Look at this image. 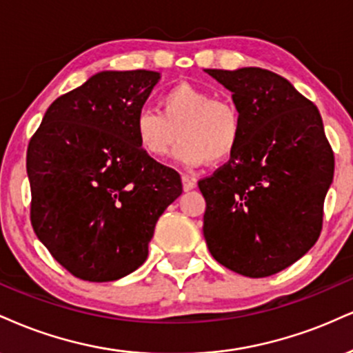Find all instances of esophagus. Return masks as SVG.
Segmentation results:
<instances>
[{"label":"esophagus","mask_w":353,"mask_h":353,"mask_svg":"<svg viewBox=\"0 0 353 353\" xmlns=\"http://www.w3.org/2000/svg\"><path fill=\"white\" fill-rule=\"evenodd\" d=\"M195 179H192V177L189 176H182V189L185 190V192H189V190L195 189Z\"/></svg>","instance_id":"obj_1"}]
</instances>
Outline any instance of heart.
<instances>
[{
  "label": "heart",
  "instance_id": "obj_1",
  "mask_svg": "<svg viewBox=\"0 0 353 353\" xmlns=\"http://www.w3.org/2000/svg\"><path fill=\"white\" fill-rule=\"evenodd\" d=\"M241 134L235 105L192 83L174 85L159 99V112L144 108L134 118V136L143 152L164 159L179 136L176 158L188 168L228 159L239 150Z\"/></svg>",
  "mask_w": 353,
  "mask_h": 353
}]
</instances>
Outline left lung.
<instances>
[{
    "label": "left lung",
    "instance_id": "8db88e82",
    "mask_svg": "<svg viewBox=\"0 0 353 353\" xmlns=\"http://www.w3.org/2000/svg\"><path fill=\"white\" fill-rule=\"evenodd\" d=\"M205 72L232 92L243 134L230 161L199 181L203 236L225 268L265 278L319 239L334 152L319 110L281 75L260 67Z\"/></svg>",
    "mask_w": 353,
    "mask_h": 353
}]
</instances>
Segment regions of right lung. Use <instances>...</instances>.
<instances>
[{
	"label": "right lung",
	"mask_w": 353,
	"mask_h": 353,
	"mask_svg": "<svg viewBox=\"0 0 353 353\" xmlns=\"http://www.w3.org/2000/svg\"><path fill=\"white\" fill-rule=\"evenodd\" d=\"M152 70H103L59 97L28 148L31 223L67 271L105 283L133 273L181 176L139 148L134 118L154 85Z\"/></svg>",
	"instance_id": "1"
}]
</instances>
